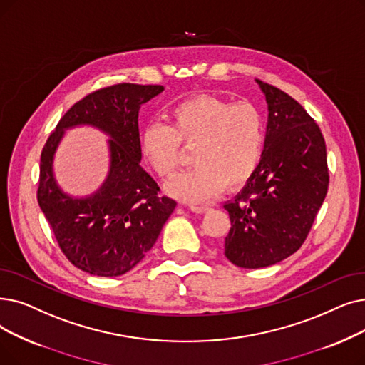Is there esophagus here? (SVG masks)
Here are the masks:
<instances>
[{
  "instance_id": "obj_1",
  "label": "esophagus",
  "mask_w": 365,
  "mask_h": 365,
  "mask_svg": "<svg viewBox=\"0 0 365 365\" xmlns=\"http://www.w3.org/2000/svg\"><path fill=\"white\" fill-rule=\"evenodd\" d=\"M191 212H194V213H204V212H207L210 207L209 205H191Z\"/></svg>"
}]
</instances>
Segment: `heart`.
Listing matches in <instances>:
<instances>
[{
    "instance_id": "heart-1",
    "label": "heart",
    "mask_w": 365,
    "mask_h": 365,
    "mask_svg": "<svg viewBox=\"0 0 365 365\" xmlns=\"http://www.w3.org/2000/svg\"><path fill=\"white\" fill-rule=\"evenodd\" d=\"M173 123L150 120L140 135L145 161L163 178L182 161L180 141L192 148L195 168L178 174L165 191L192 204L209 201L249 180L264 150V120L249 103L231 104L215 97H195L171 110Z\"/></svg>"
}]
</instances>
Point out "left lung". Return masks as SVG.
I'll return each mask as SVG.
<instances>
[{
    "label": "left lung",
    "mask_w": 365,
    "mask_h": 365,
    "mask_svg": "<svg viewBox=\"0 0 365 365\" xmlns=\"http://www.w3.org/2000/svg\"><path fill=\"white\" fill-rule=\"evenodd\" d=\"M257 83L268 108L262 156L242 191L224 204L231 220L225 257L242 268L270 267L297 252L328 191L319 126L288 93Z\"/></svg>",
    "instance_id": "left-lung-1"
}]
</instances>
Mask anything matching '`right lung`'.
Segmentation results:
<instances>
[{
	"instance_id": "obj_1",
	"label": "right lung",
	"mask_w": 365,
	"mask_h": 365,
	"mask_svg": "<svg viewBox=\"0 0 365 365\" xmlns=\"http://www.w3.org/2000/svg\"><path fill=\"white\" fill-rule=\"evenodd\" d=\"M164 91L160 85L119 83L89 93L62 116L41 152L37 200L68 261L82 272L128 273L155 245L176 201L140 167L138 110ZM91 125L108 137L109 171L91 196L67 195L56 180L54 153L65 131Z\"/></svg>"
}]
</instances>
